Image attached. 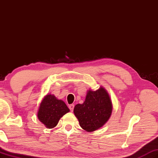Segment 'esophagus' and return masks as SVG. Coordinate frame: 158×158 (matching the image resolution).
I'll list each match as a JSON object with an SVG mask.
<instances>
[{
	"label": "esophagus",
	"mask_w": 158,
	"mask_h": 158,
	"mask_svg": "<svg viewBox=\"0 0 158 158\" xmlns=\"http://www.w3.org/2000/svg\"><path fill=\"white\" fill-rule=\"evenodd\" d=\"M69 108L70 111L72 112L73 111V109H74V105L73 104H71L69 106Z\"/></svg>",
	"instance_id": "esophagus-1"
}]
</instances>
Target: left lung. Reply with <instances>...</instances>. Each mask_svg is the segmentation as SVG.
Wrapping results in <instances>:
<instances>
[{
  "label": "left lung",
  "instance_id": "8db88e82",
  "mask_svg": "<svg viewBox=\"0 0 158 158\" xmlns=\"http://www.w3.org/2000/svg\"><path fill=\"white\" fill-rule=\"evenodd\" d=\"M112 107L107 91L100 87L95 91L89 90L83 103L76 105L73 112L80 126L91 132L102 127L110 119Z\"/></svg>",
  "mask_w": 158,
  "mask_h": 158
}]
</instances>
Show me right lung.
<instances>
[{
	"label": "right lung",
	"instance_id": "right-lung-1",
	"mask_svg": "<svg viewBox=\"0 0 158 158\" xmlns=\"http://www.w3.org/2000/svg\"><path fill=\"white\" fill-rule=\"evenodd\" d=\"M63 101L56 98L53 95H47L41 103L37 113L38 119L48 129L55 127L60 118L69 112Z\"/></svg>",
	"mask_w": 158,
	"mask_h": 158
}]
</instances>
